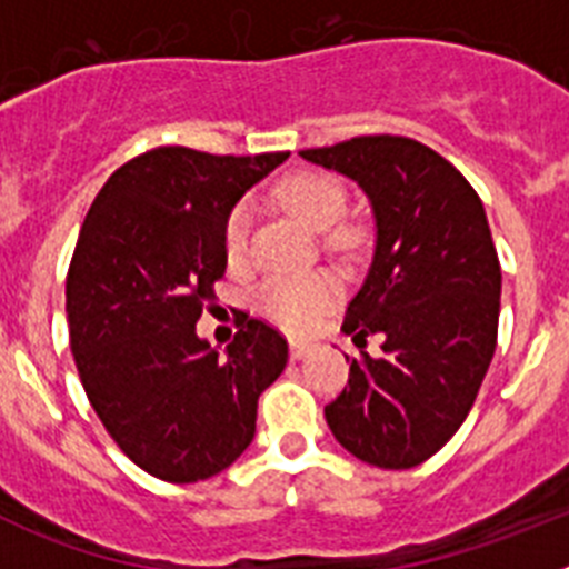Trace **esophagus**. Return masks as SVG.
Listing matches in <instances>:
<instances>
[{
  "mask_svg": "<svg viewBox=\"0 0 569 569\" xmlns=\"http://www.w3.org/2000/svg\"><path fill=\"white\" fill-rule=\"evenodd\" d=\"M310 347L313 345H308V341H290V359H305L310 353Z\"/></svg>",
  "mask_w": 569,
  "mask_h": 569,
  "instance_id": "esophagus-1",
  "label": "esophagus"
}]
</instances>
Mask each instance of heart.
<instances>
[{
	"label": "heart",
	"instance_id": "b5f03b06",
	"mask_svg": "<svg viewBox=\"0 0 569 569\" xmlns=\"http://www.w3.org/2000/svg\"><path fill=\"white\" fill-rule=\"evenodd\" d=\"M279 199L296 219L313 230H330L341 219L347 208V193L333 176L299 170L284 176L276 184ZM250 233V210L248 204L230 210L224 222V256L230 264H239L248 256ZM336 296V281L328 273H305V276H270L256 288V308L268 316L270 321L281 325L284 330L301 333L316 321V316L328 308Z\"/></svg>",
	"mask_w": 569,
	"mask_h": 569
}]
</instances>
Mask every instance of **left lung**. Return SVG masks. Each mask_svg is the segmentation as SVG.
I'll list each match as a JSON object with an SVG mask.
<instances>
[{
  "instance_id": "8db88e82",
  "label": "left lung",
  "mask_w": 569,
  "mask_h": 569,
  "mask_svg": "<svg viewBox=\"0 0 569 569\" xmlns=\"http://www.w3.org/2000/svg\"><path fill=\"white\" fill-rule=\"evenodd\" d=\"M301 156L359 182L376 216L373 264L341 330L359 347L370 333L385 341L376 359L350 361L325 419L356 459L407 470L465 425L496 353L501 268L485 204L445 156L407 136Z\"/></svg>"
}]
</instances>
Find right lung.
<instances>
[{
	"label": "right lung",
	"mask_w": 569,
	"mask_h": 569,
	"mask_svg": "<svg viewBox=\"0 0 569 569\" xmlns=\"http://www.w3.org/2000/svg\"><path fill=\"white\" fill-rule=\"evenodd\" d=\"M288 156L148 150L84 216L64 281L70 350L110 439L156 479L190 485L233 465L288 365V339L248 313L224 356L196 336L228 268L230 210Z\"/></svg>",
	"instance_id": "right-lung-1"
}]
</instances>
